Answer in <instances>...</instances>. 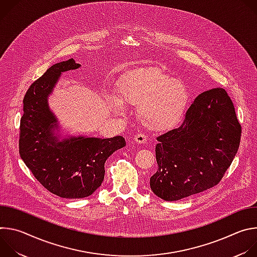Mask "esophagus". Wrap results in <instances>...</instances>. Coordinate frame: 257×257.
<instances>
[{
  "mask_svg": "<svg viewBox=\"0 0 257 257\" xmlns=\"http://www.w3.org/2000/svg\"><path fill=\"white\" fill-rule=\"evenodd\" d=\"M134 140L139 144H144L146 143V141H148V137H146V135L143 133H139L134 136Z\"/></svg>",
  "mask_w": 257,
  "mask_h": 257,
  "instance_id": "esophagus-1",
  "label": "esophagus"
}]
</instances>
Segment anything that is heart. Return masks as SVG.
Wrapping results in <instances>:
<instances>
[{
    "instance_id": "obj_1",
    "label": "heart",
    "mask_w": 257,
    "mask_h": 257,
    "mask_svg": "<svg viewBox=\"0 0 257 257\" xmlns=\"http://www.w3.org/2000/svg\"><path fill=\"white\" fill-rule=\"evenodd\" d=\"M120 98L112 99L116 113H123L124 103L137 106L141 123L152 130L172 127L182 116L188 101L185 86L157 69L131 73L119 85Z\"/></svg>"
}]
</instances>
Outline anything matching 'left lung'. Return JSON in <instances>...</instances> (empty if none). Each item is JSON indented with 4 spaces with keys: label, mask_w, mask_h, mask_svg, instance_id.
Instances as JSON below:
<instances>
[{
    "label": "left lung",
    "mask_w": 257,
    "mask_h": 257,
    "mask_svg": "<svg viewBox=\"0 0 257 257\" xmlns=\"http://www.w3.org/2000/svg\"><path fill=\"white\" fill-rule=\"evenodd\" d=\"M241 130L224 88L200 93L182 125L157 138L158 171L151 178L154 193L175 201L217 185L238 152Z\"/></svg>",
    "instance_id": "left-lung-1"
}]
</instances>
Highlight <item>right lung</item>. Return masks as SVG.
<instances>
[{
	"instance_id": "obj_1",
	"label": "right lung",
	"mask_w": 257,
	"mask_h": 257,
	"mask_svg": "<svg viewBox=\"0 0 257 257\" xmlns=\"http://www.w3.org/2000/svg\"><path fill=\"white\" fill-rule=\"evenodd\" d=\"M78 67L73 59L50 67L27 89L20 119L21 159L47 190L63 198L91 195L103 181L106 159L126 145L122 136L71 137L59 141L54 135L57 119L49 109L47 97L62 72Z\"/></svg>"
}]
</instances>
